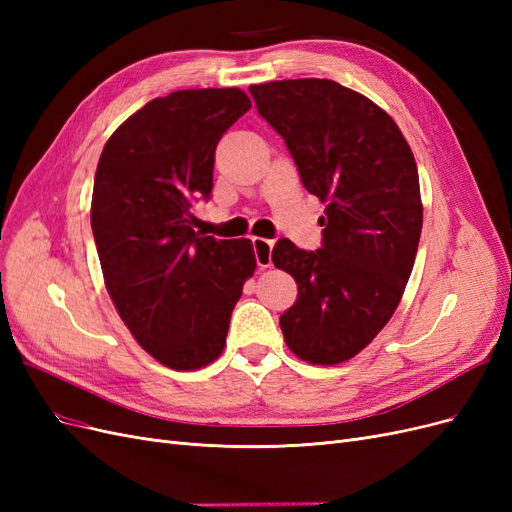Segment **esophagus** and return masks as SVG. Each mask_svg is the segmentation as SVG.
Wrapping results in <instances>:
<instances>
[{
  "label": "esophagus",
  "mask_w": 512,
  "mask_h": 512,
  "mask_svg": "<svg viewBox=\"0 0 512 512\" xmlns=\"http://www.w3.org/2000/svg\"><path fill=\"white\" fill-rule=\"evenodd\" d=\"M254 245V254H256V262L260 269L271 267V250H273V241L262 239V237H254L252 239Z\"/></svg>",
  "instance_id": "1"
}]
</instances>
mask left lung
I'll use <instances>...</instances> for the list:
<instances>
[{
  "label": "left lung",
  "mask_w": 512,
  "mask_h": 512,
  "mask_svg": "<svg viewBox=\"0 0 512 512\" xmlns=\"http://www.w3.org/2000/svg\"><path fill=\"white\" fill-rule=\"evenodd\" d=\"M250 94L327 205L320 250L273 247V265L299 288L280 316L284 342L312 365L346 363L391 320L414 267L423 203L412 149L384 108L335 81H271Z\"/></svg>",
  "instance_id": "1"
}]
</instances>
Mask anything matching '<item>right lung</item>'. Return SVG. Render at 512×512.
I'll return each mask as SVG.
<instances>
[{"instance_id":"1","label":"right lung","mask_w":512,"mask_h":512,"mask_svg":"<svg viewBox=\"0 0 512 512\" xmlns=\"http://www.w3.org/2000/svg\"><path fill=\"white\" fill-rule=\"evenodd\" d=\"M250 108L237 87L173 91L123 121L98 162L91 230L104 286L138 346L170 369L218 359L256 271L250 239L200 235L192 213L211 194L222 134Z\"/></svg>"}]
</instances>
